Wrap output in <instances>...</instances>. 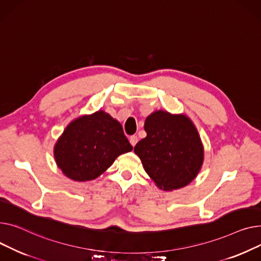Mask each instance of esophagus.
I'll use <instances>...</instances> for the list:
<instances>
[{
  "instance_id": "1",
  "label": "esophagus",
  "mask_w": 261,
  "mask_h": 261,
  "mask_svg": "<svg viewBox=\"0 0 261 261\" xmlns=\"http://www.w3.org/2000/svg\"><path fill=\"white\" fill-rule=\"evenodd\" d=\"M129 142H130V144L133 146H135L137 144V142H138V137L137 136H130L129 137Z\"/></svg>"
}]
</instances>
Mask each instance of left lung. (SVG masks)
<instances>
[{
  "label": "left lung",
  "mask_w": 261,
  "mask_h": 261,
  "mask_svg": "<svg viewBox=\"0 0 261 261\" xmlns=\"http://www.w3.org/2000/svg\"><path fill=\"white\" fill-rule=\"evenodd\" d=\"M147 136L135 146L148 176L164 191L188 186L203 162V146L193 122L185 115L158 111L144 124Z\"/></svg>",
  "instance_id": "left-lung-1"
}]
</instances>
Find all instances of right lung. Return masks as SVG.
I'll return each mask as SVG.
<instances>
[{
    "instance_id": "1",
    "label": "right lung",
    "mask_w": 261,
    "mask_h": 261,
    "mask_svg": "<svg viewBox=\"0 0 261 261\" xmlns=\"http://www.w3.org/2000/svg\"><path fill=\"white\" fill-rule=\"evenodd\" d=\"M132 149L122 125L99 111L71 122L55 146V159L68 178L87 181L100 176L119 155Z\"/></svg>"
}]
</instances>
